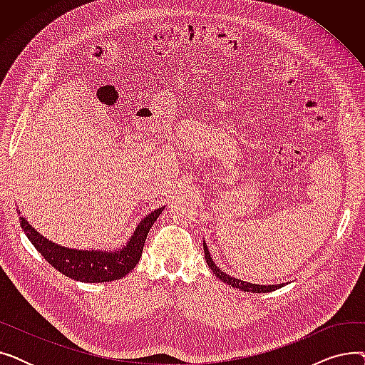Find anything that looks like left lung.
Segmentation results:
<instances>
[{
	"instance_id": "8db88e82",
	"label": "left lung",
	"mask_w": 365,
	"mask_h": 365,
	"mask_svg": "<svg viewBox=\"0 0 365 365\" xmlns=\"http://www.w3.org/2000/svg\"><path fill=\"white\" fill-rule=\"evenodd\" d=\"M204 255H205V262H207L210 269L213 271V274H215L219 279H222L223 282H226V284H229V285H232L234 289H240V290H242V292H252V293H269V292H275L277 289H281V287L284 285V284H277V285H259V284H250V282H245V281H241V279L229 277L227 274L222 272V271L219 269V267L215 264L213 259L210 257L208 247H207L205 242H204Z\"/></svg>"
}]
</instances>
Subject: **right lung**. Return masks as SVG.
Returning a JSON list of instances; mask_svg holds the SVG:
<instances>
[{"mask_svg":"<svg viewBox=\"0 0 365 365\" xmlns=\"http://www.w3.org/2000/svg\"><path fill=\"white\" fill-rule=\"evenodd\" d=\"M164 207L148 215L136 227L124 248L117 252H83L61 247L46 240L19 213L24 232L41 256L63 275L83 282H109L121 279L136 267L140 260L149 229L163 213Z\"/></svg>","mask_w":365,"mask_h":365,"instance_id":"1","label":"right lung"}]
</instances>
